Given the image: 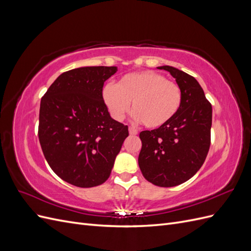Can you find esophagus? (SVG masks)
<instances>
[{"label":"esophagus","instance_id":"esophagus-1","mask_svg":"<svg viewBox=\"0 0 251 251\" xmlns=\"http://www.w3.org/2000/svg\"><path fill=\"white\" fill-rule=\"evenodd\" d=\"M128 132H130L131 135H137L138 134V130L137 128H135L133 126H131L130 128H128Z\"/></svg>","mask_w":251,"mask_h":251}]
</instances>
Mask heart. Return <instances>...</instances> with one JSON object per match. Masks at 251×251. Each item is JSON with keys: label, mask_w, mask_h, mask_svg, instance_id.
Masks as SVG:
<instances>
[{"label": "heart", "mask_w": 251, "mask_h": 251, "mask_svg": "<svg viewBox=\"0 0 251 251\" xmlns=\"http://www.w3.org/2000/svg\"><path fill=\"white\" fill-rule=\"evenodd\" d=\"M182 98L178 83L155 71L126 74L115 87L109 85L102 90V100L114 118H123L132 102L135 117L151 128L169 124L178 113Z\"/></svg>", "instance_id": "1"}]
</instances>
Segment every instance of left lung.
Returning <instances> with one entry per match:
<instances>
[{
  "mask_svg": "<svg viewBox=\"0 0 251 251\" xmlns=\"http://www.w3.org/2000/svg\"><path fill=\"white\" fill-rule=\"evenodd\" d=\"M169 71L182 90V104L169 124L142 131L138 157L140 171L151 183L161 187L179 185L200 170L210 147L212 109L195 77L171 66Z\"/></svg>",
  "mask_w": 251,
  "mask_h": 251,
  "instance_id": "obj_1",
  "label": "left lung"
}]
</instances>
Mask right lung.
<instances>
[{"instance_id": "add662e5", "label": "right lung", "mask_w": 251, "mask_h": 251, "mask_svg": "<svg viewBox=\"0 0 251 251\" xmlns=\"http://www.w3.org/2000/svg\"><path fill=\"white\" fill-rule=\"evenodd\" d=\"M117 67H81L64 72L41 100L39 139L57 176L72 185L93 187L108 180L128 136L102 100L103 83Z\"/></svg>"}]
</instances>
